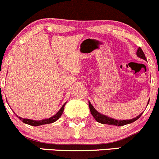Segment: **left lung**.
<instances>
[{"mask_svg":"<svg viewBox=\"0 0 159 159\" xmlns=\"http://www.w3.org/2000/svg\"><path fill=\"white\" fill-rule=\"evenodd\" d=\"M137 55L138 57H139L140 58L144 59V60H146V57H145V54H144L143 51H142L141 48H139L137 51ZM149 102V100H148ZM89 108L90 111H91V115H93V117L94 118V119L99 123H102V124H106V125H116V126H122L125 125H128L130 124V123L134 122V121H136L137 119H139L141 116H142V113L140 114L139 115H138L136 118H133V119H130V120H116L114 119V118H109L108 116H105V115H102V114L99 113L98 111L95 110V108L91 105V104L89 102Z\"/></svg>","mask_w":159,"mask_h":159,"instance_id":"obj_1","label":"left lung"}]
</instances>
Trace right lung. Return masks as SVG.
Listing matches in <instances>:
<instances>
[{
  "label": "right lung",
  "mask_w": 159,
  "mask_h": 159,
  "mask_svg": "<svg viewBox=\"0 0 159 159\" xmlns=\"http://www.w3.org/2000/svg\"><path fill=\"white\" fill-rule=\"evenodd\" d=\"M66 104V103H65ZM65 105L61 107L60 110L57 111V113L56 115H54V116L51 117V118H47V119H44V120H40V121H35V120H30V119H27V118H22L20 117H18V118L20 120H21L25 124L30 125L32 126H39V125H46V124H51V123L54 122V121H57L61 116L62 113L64 111V108H65Z\"/></svg>",
  "instance_id": "right-lung-1"
}]
</instances>
